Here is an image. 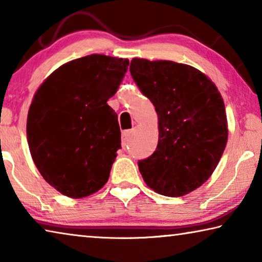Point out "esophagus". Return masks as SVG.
<instances>
[{
	"label": "esophagus",
	"mask_w": 262,
	"mask_h": 262,
	"mask_svg": "<svg viewBox=\"0 0 262 262\" xmlns=\"http://www.w3.org/2000/svg\"><path fill=\"white\" fill-rule=\"evenodd\" d=\"M132 134L130 130H125L122 132V136H121V140H122V148L125 149L127 145H128V141H129V136Z\"/></svg>",
	"instance_id": "1"
}]
</instances>
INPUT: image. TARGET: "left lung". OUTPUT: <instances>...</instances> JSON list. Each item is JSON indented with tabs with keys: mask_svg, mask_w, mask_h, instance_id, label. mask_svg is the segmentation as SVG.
I'll list each match as a JSON object with an SVG mask.
<instances>
[{
	"mask_svg": "<svg viewBox=\"0 0 262 262\" xmlns=\"http://www.w3.org/2000/svg\"><path fill=\"white\" fill-rule=\"evenodd\" d=\"M132 77L158 115V144L139 161L150 188L177 198L209 179L228 142L224 101L214 83L188 64L133 59Z\"/></svg>",
	"mask_w": 262,
	"mask_h": 262,
	"instance_id": "8db88e82",
	"label": "left lung"
}]
</instances>
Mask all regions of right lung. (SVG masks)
Instances as JSON below:
<instances>
[{"label":"right lung","instance_id":"1","mask_svg":"<svg viewBox=\"0 0 262 262\" xmlns=\"http://www.w3.org/2000/svg\"><path fill=\"white\" fill-rule=\"evenodd\" d=\"M128 59L91 54L53 72L33 97L26 123L31 156L42 178L69 198L107 183L121 148L118 115L107 105Z\"/></svg>","mask_w":262,"mask_h":262}]
</instances>
